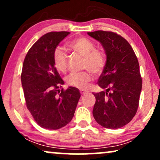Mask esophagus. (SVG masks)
Listing matches in <instances>:
<instances>
[{
    "label": "esophagus",
    "instance_id": "obj_1",
    "mask_svg": "<svg viewBox=\"0 0 160 160\" xmlns=\"http://www.w3.org/2000/svg\"><path fill=\"white\" fill-rule=\"evenodd\" d=\"M87 92H87V91H84V90H80V93H81V95H85V94H87Z\"/></svg>",
    "mask_w": 160,
    "mask_h": 160
}]
</instances>
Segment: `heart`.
<instances>
[{"label": "heart", "instance_id": "heart-1", "mask_svg": "<svg viewBox=\"0 0 160 160\" xmlns=\"http://www.w3.org/2000/svg\"><path fill=\"white\" fill-rule=\"evenodd\" d=\"M70 49L84 57L83 68L90 71L95 75L98 76L103 71L106 65V57L102 52L95 49V45L92 41L84 37L73 39L68 43ZM54 65L57 71L65 73L68 68V55L61 49H57L53 55ZM92 76L89 71L81 73H72L66 78V82L69 86L78 89H86L91 81Z\"/></svg>", "mask_w": 160, "mask_h": 160}]
</instances>
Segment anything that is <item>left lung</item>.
Returning <instances> with one entry per match:
<instances>
[{
    "label": "left lung",
    "instance_id": "1",
    "mask_svg": "<svg viewBox=\"0 0 160 160\" xmlns=\"http://www.w3.org/2000/svg\"><path fill=\"white\" fill-rule=\"evenodd\" d=\"M87 34L101 43L106 54L98 82L106 91L93 93V117L103 128H120L132 119L138 107L142 89L138 61L130 43L119 35L102 30Z\"/></svg>",
    "mask_w": 160,
    "mask_h": 160
}]
</instances>
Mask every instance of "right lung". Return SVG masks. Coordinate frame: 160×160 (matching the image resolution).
Listing matches in <instances>:
<instances>
[{
    "instance_id": "add662e5",
    "label": "right lung",
    "mask_w": 160,
    "mask_h": 160,
    "mask_svg": "<svg viewBox=\"0 0 160 160\" xmlns=\"http://www.w3.org/2000/svg\"><path fill=\"white\" fill-rule=\"evenodd\" d=\"M69 32H50L41 36L28 51L21 74L27 108L39 126L58 130L73 119L81 97L79 90L64 84L54 65L53 55Z\"/></svg>"
}]
</instances>
